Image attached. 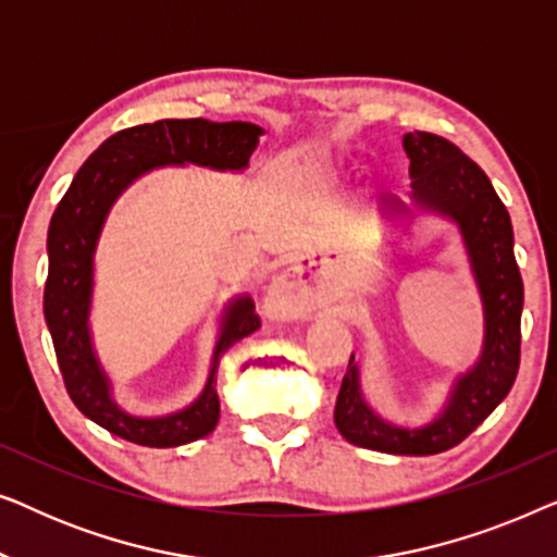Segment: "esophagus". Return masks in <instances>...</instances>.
<instances>
[{
	"instance_id": "esophagus-1",
	"label": "esophagus",
	"mask_w": 557,
	"mask_h": 557,
	"mask_svg": "<svg viewBox=\"0 0 557 557\" xmlns=\"http://www.w3.org/2000/svg\"><path fill=\"white\" fill-rule=\"evenodd\" d=\"M263 309L271 319H296L309 309V288L304 286L299 271H286L273 281Z\"/></svg>"
}]
</instances>
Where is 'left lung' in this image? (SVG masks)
<instances>
[{
	"mask_svg": "<svg viewBox=\"0 0 557 557\" xmlns=\"http://www.w3.org/2000/svg\"><path fill=\"white\" fill-rule=\"evenodd\" d=\"M403 149L410 159V202L383 197L380 218L400 235L418 215H436L459 231L482 301V349L474 364L454 377L446 403L423 425L393 423L370 406L352 352L334 406V425L355 446L395 456H431L467 438L512 391L520 368L524 288L515 261L512 220L490 177L456 144L436 134H403Z\"/></svg>",
	"mask_w": 557,
	"mask_h": 557,
	"instance_id": "1",
	"label": "left lung"
}]
</instances>
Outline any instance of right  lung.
<instances>
[{
  "label": "right lung",
  "mask_w": 557,
  "mask_h": 557,
  "mask_svg": "<svg viewBox=\"0 0 557 557\" xmlns=\"http://www.w3.org/2000/svg\"><path fill=\"white\" fill-rule=\"evenodd\" d=\"M263 128L248 121L164 119L124 128L106 139L75 174L52 212L48 227V281H45V322H48L67 395L90 421L113 436L139 446L172 448L193 444L215 431L220 418V357L258 322L250 294H235L220 314L208 380L185 408L164 416H136L113 398V380L101 364L90 330L96 288V250L106 220L119 197L144 174L164 166H208L215 172H246Z\"/></svg>",
  "instance_id": "1"
}]
</instances>
